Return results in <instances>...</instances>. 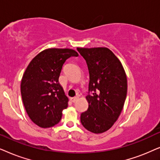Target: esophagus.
<instances>
[{
  "label": "esophagus",
  "mask_w": 160,
  "mask_h": 160,
  "mask_svg": "<svg viewBox=\"0 0 160 160\" xmlns=\"http://www.w3.org/2000/svg\"><path fill=\"white\" fill-rule=\"evenodd\" d=\"M78 99V97H72V98H71V99H70V100H71L72 102H75Z\"/></svg>",
  "instance_id": "esophagus-1"
}]
</instances>
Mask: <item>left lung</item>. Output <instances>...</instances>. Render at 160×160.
<instances>
[{
    "mask_svg": "<svg viewBox=\"0 0 160 160\" xmlns=\"http://www.w3.org/2000/svg\"><path fill=\"white\" fill-rule=\"evenodd\" d=\"M83 57L89 72L88 108L80 121L87 130L99 134L111 128L120 116L127 92L123 66L107 48H77Z\"/></svg>",
    "mask_w": 160,
    "mask_h": 160,
    "instance_id": "obj_1",
    "label": "left lung"
}]
</instances>
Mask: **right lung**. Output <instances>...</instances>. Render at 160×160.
<instances>
[{
  "label": "right lung",
  "mask_w": 160,
  "mask_h": 160,
  "mask_svg": "<svg viewBox=\"0 0 160 160\" xmlns=\"http://www.w3.org/2000/svg\"><path fill=\"white\" fill-rule=\"evenodd\" d=\"M78 53L72 49L43 50L28 66L22 81L21 95L29 118L42 128L55 126L68 107V98L58 82L65 61Z\"/></svg>",
  "instance_id": "1"
}]
</instances>
